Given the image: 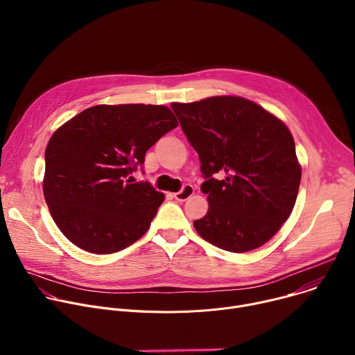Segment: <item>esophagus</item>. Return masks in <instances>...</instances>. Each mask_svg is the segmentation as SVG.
Here are the masks:
<instances>
[{"instance_id":"34e87169","label":"esophagus","mask_w":355,"mask_h":355,"mask_svg":"<svg viewBox=\"0 0 355 355\" xmlns=\"http://www.w3.org/2000/svg\"><path fill=\"white\" fill-rule=\"evenodd\" d=\"M193 187L192 185H189V184H187V185H184L182 187V189L180 191V192H175V193H173V196L177 199V200H180V202H184V200H187L192 193H193Z\"/></svg>"}]
</instances>
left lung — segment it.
Wrapping results in <instances>:
<instances>
[{
  "label": "left lung",
  "instance_id": "left-lung-1",
  "mask_svg": "<svg viewBox=\"0 0 355 355\" xmlns=\"http://www.w3.org/2000/svg\"><path fill=\"white\" fill-rule=\"evenodd\" d=\"M182 132L196 150L207 178V215L198 234L232 252L266 244L291 216L302 168L286 125L250 99L209 96L173 103ZM215 173L224 178L216 180Z\"/></svg>",
  "mask_w": 355,
  "mask_h": 355
}]
</instances>
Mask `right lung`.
I'll return each instance as SVG.
<instances>
[{
	"label": "right lung",
	"mask_w": 355,
	"mask_h": 355,
	"mask_svg": "<svg viewBox=\"0 0 355 355\" xmlns=\"http://www.w3.org/2000/svg\"><path fill=\"white\" fill-rule=\"evenodd\" d=\"M178 126L164 105H95L50 137L43 193L55 223L77 247L111 254L150 227L164 193L130 174L146 151Z\"/></svg>",
	"instance_id": "right-lung-1"
}]
</instances>
